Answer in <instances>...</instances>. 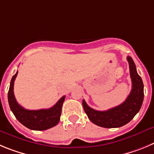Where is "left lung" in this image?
<instances>
[{"label":"left lung","mask_w":154,"mask_h":154,"mask_svg":"<svg viewBox=\"0 0 154 154\" xmlns=\"http://www.w3.org/2000/svg\"><path fill=\"white\" fill-rule=\"evenodd\" d=\"M127 59L132 80V90L124 103L107 110L99 111L90 107L83 100V106L87 117L91 122L99 127L116 128L125 125L134 118L142 106L144 96L143 80L137 72L132 57L128 56Z\"/></svg>","instance_id":"1"}]
</instances>
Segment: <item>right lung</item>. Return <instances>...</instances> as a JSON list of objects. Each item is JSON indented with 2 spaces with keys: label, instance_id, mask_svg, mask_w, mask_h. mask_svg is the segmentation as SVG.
Returning a JSON list of instances; mask_svg holds the SVG:
<instances>
[{
  "label": "right lung",
  "instance_id": "right-lung-1",
  "mask_svg": "<svg viewBox=\"0 0 154 154\" xmlns=\"http://www.w3.org/2000/svg\"><path fill=\"white\" fill-rule=\"evenodd\" d=\"M17 73L18 72L17 71L11 80L8 95L10 108L15 117L20 124L34 131H45L56 126L60 120L62 105L65 100V96L62 97L54 106L49 109L37 110L24 109L17 102L14 94V84Z\"/></svg>",
  "mask_w": 154,
  "mask_h": 154
}]
</instances>
